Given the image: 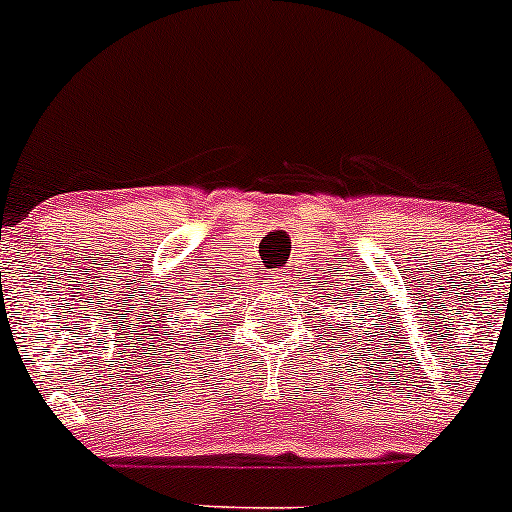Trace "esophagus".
Here are the masks:
<instances>
[{
    "instance_id": "1",
    "label": "esophagus",
    "mask_w": 512,
    "mask_h": 512,
    "mask_svg": "<svg viewBox=\"0 0 512 512\" xmlns=\"http://www.w3.org/2000/svg\"><path fill=\"white\" fill-rule=\"evenodd\" d=\"M270 277H272V282H277V280H280V272H272Z\"/></svg>"
}]
</instances>
